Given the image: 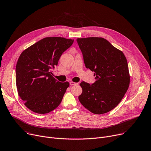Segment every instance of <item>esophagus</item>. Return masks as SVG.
I'll list each match as a JSON object with an SVG mask.
<instances>
[{
	"label": "esophagus",
	"mask_w": 151,
	"mask_h": 151,
	"mask_svg": "<svg viewBox=\"0 0 151 151\" xmlns=\"http://www.w3.org/2000/svg\"><path fill=\"white\" fill-rule=\"evenodd\" d=\"M70 84L71 86H73V85H76V84H78V83H76L73 82V81H70Z\"/></svg>",
	"instance_id": "obj_1"
}]
</instances>
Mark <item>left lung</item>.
Returning <instances> with one entry per match:
<instances>
[{
	"mask_svg": "<svg viewBox=\"0 0 151 151\" xmlns=\"http://www.w3.org/2000/svg\"><path fill=\"white\" fill-rule=\"evenodd\" d=\"M87 68L94 71L96 81H83L81 104L93 114L114 109L124 97L130 84L129 67L124 53L104 38H77Z\"/></svg>",
	"mask_w": 151,
	"mask_h": 151,
	"instance_id": "left-lung-1",
	"label": "left lung"
}]
</instances>
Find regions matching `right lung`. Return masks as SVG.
<instances>
[{
	"mask_svg": "<svg viewBox=\"0 0 151 151\" xmlns=\"http://www.w3.org/2000/svg\"><path fill=\"white\" fill-rule=\"evenodd\" d=\"M74 40L46 37L24 51L16 66V83L20 98L33 112L48 113L61 103L69 86L52 76L62 53Z\"/></svg>",
	"mask_w": 151,
	"mask_h": 151,
	"instance_id": "right-lung-1",
	"label": "right lung"
}]
</instances>
